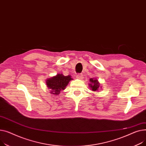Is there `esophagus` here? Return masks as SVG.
<instances>
[{
	"label": "esophagus",
	"mask_w": 146,
	"mask_h": 146,
	"mask_svg": "<svg viewBox=\"0 0 146 146\" xmlns=\"http://www.w3.org/2000/svg\"><path fill=\"white\" fill-rule=\"evenodd\" d=\"M76 78L78 79H80V80H81L83 78V75L82 74H78V75H76Z\"/></svg>",
	"instance_id": "34e87169"
}]
</instances>
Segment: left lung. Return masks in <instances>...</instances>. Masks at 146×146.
Masks as SVG:
<instances>
[{
	"instance_id": "1",
	"label": "left lung",
	"mask_w": 146,
	"mask_h": 146,
	"mask_svg": "<svg viewBox=\"0 0 146 146\" xmlns=\"http://www.w3.org/2000/svg\"><path fill=\"white\" fill-rule=\"evenodd\" d=\"M90 81V82H91V84H89V85L90 86V88H91V90L94 91H96L97 90H98V89L100 86V83L98 82V80L91 78Z\"/></svg>"
}]
</instances>
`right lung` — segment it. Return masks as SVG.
I'll list each match as a JSON object with an SVG mask.
<instances>
[{
	"mask_svg": "<svg viewBox=\"0 0 146 146\" xmlns=\"http://www.w3.org/2000/svg\"><path fill=\"white\" fill-rule=\"evenodd\" d=\"M70 75L64 76L63 74H58L46 81L47 87L52 90V94L58 95L61 90H64L69 82L72 80Z\"/></svg>",
	"mask_w": 146,
	"mask_h": 146,
	"instance_id": "add662e5",
	"label": "right lung"
}]
</instances>
